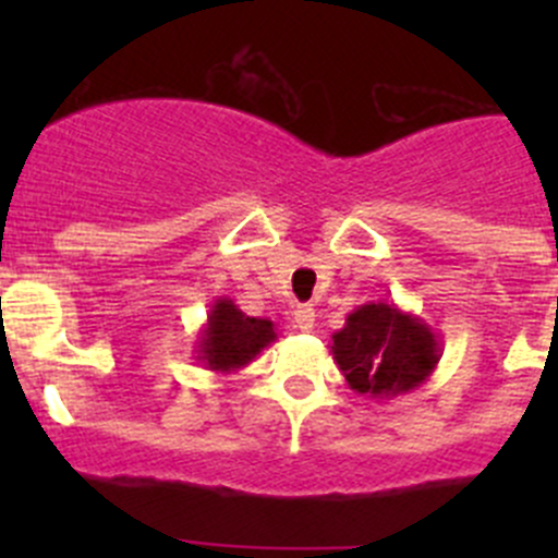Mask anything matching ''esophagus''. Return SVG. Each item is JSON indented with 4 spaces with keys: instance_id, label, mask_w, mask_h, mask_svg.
<instances>
[{
    "instance_id": "34e87169",
    "label": "esophagus",
    "mask_w": 558,
    "mask_h": 558,
    "mask_svg": "<svg viewBox=\"0 0 558 558\" xmlns=\"http://www.w3.org/2000/svg\"><path fill=\"white\" fill-rule=\"evenodd\" d=\"M294 326L296 329H302V331H311L313 326H315V311H313V305H296L294 307Z\"/></svg>"
}]
</instances>
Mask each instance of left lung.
<instances>
[{
	"mask_svg": "<svg viewBox=\"0 0 558 558\" xmlns=\"http://www.w3.org/2000/svg\"><path fill=\"white\" fill-rule=\"evenodd\" d=\"M331 359L362 397L393 399L435 373L442 348L435 331L393 302H367L331 335Z\"/></svg>",
	"mask_w": 558,
	"mask_h": 558,
	"instance_id": "8db88e82",
	"label": "left lung"
}]
</instances>
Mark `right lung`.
I'll return each mask as SVG.
<instances>
[{"instance_id": "right-lung-1", "label": "right lung", "mask_w": 558, "mask_h": 558, "mask_svg": "<svg viewBox=\"0 0 558 558\" xmlns=\"http://www.w3.org/2000/svg\"><path fill=\"white\" fill-rule=\"evenodd\" d=\"M275 340L278 331L272 320L245 315L229 296H218L199 329L194 353L207 369L229 375L247 367Z\"/></svg>"}]
</instances>
